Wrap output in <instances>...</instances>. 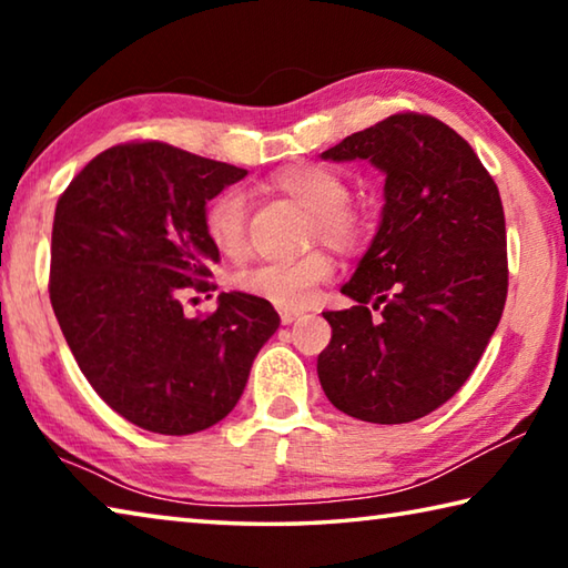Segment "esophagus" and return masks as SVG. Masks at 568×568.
Instances as JSON below:
<instances>
[{
  "mask_svg": "<svg viewBox=\"0 0 568 568\" xmlns=\"http://www.w3.org/2000/svg\"><path fill=\"white\" fill-rule=\"evenodd\" d=\"M301 311H287V307H283V311H281V323L283 325H293L295 321H301Z\"/></svg>",
  "mask_w": 568,
  "mask_h": 568,
  "instance_id": "esophagus-1",
  "label": "esophagus"
}]
</instances>
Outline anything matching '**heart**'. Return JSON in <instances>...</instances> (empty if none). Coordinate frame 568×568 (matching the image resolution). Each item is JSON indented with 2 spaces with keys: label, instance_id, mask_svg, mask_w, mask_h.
<instances>
[{
  "label": "heart",
  "instance_id": "1",
  "mask_svg": "<svg viewBox=\"0 0 568 568\" xmlns=\"http://www.w3.org/2000/svg\"><path fill=\"white\" fill-rule=\"evenodd\" d=\"M271 185L305 210H311L313 237H321L341 253H355L371 235V220L361 207L348 203L351 185L338 170L318 162L291 165L271 178ZM205 235L220 255L240 257L247 247V200L240 190L227 187L210 200L203 213ZM331 255L307 253L297 261H265L235 275V287L287 311L311 305L323 283L333 277Z\"/></svg>",
  "mask_w": 568,
  "mask_h": 568
}]
</instances>
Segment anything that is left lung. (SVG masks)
Segmentation results:
<instances>
[{
  "mask_svg": "<svg viewBox=\"0 0 568 568\" xmlns=\"http://www.w3.org/2000/svg\"><path fill=\"white\" fill-rule=\"evenodd\" d=\"M323 158L371 160L386 175V205L343 285L355 305L323 313L333 335L318 355L321 386L358 420H418L454 398L501 321V195L474 148L430 114H390Z\"/></svg>",
  "mask_w": 568,
  "mask_h": 568,
  "instance_id": "8db88e82",
  "label": "left lung"
}]
</instances>
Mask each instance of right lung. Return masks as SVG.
Masks as SVG:
<instances>
[{
  "label": "right lung",
  "mask_w": 568,
  "mask_h": 568,
  "mask_svg": "<svg viewBox=\"0 0 568 568\" xmlns=\"http://www.w3.org/2000/svg\"><path fill=\"white\" fill-rule=\"evenodd\" d=\"M247 170L168 142L100 152L57 200L50 301L77 365L134 426L190 436L243 396L257 351L277 331L275 307L220 293L217 311L182 313L190 291H215L220 253L203 227L207 200Z\"/></svg>",
  "instance_id": "right-lung-1"
}]
</instances>
